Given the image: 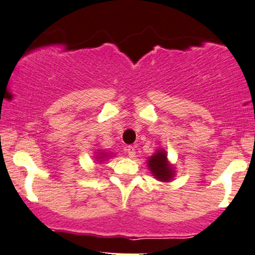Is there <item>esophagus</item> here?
Segmentation results:
<instances>
[{
  "label": "esophagus",
  "mask_w": 255,
  "mask_h": 255,
  "mask_svg": "<svg viewBox=\"0 0 255 255\" xmlns=\"http://www.w3.org/2000/svg\"><path fill=\"white\" fill-rule=\"evenodd\" d=\"M127 152L128 153V157L133 158L135 156V148L133 146H128Z\"/></svg>",
  "instance_id": "1"
}]
</instances>
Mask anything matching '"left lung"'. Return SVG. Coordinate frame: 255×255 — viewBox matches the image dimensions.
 <instances>
[{"label": "left lung", "mask_w": 255, "mask_h": 255, "mask_svg": "<svg viewBox=\"0 0 255 255\" xmlns=\"http://www.w3.org/2000/svg\"><path fill=\"white\" fill-rule=\"evenodd\" d=\"M147 167L151 171L152 176H154L159 181L168 183L173 179L174 168L167 160V153L163 148H159L156 153L148 158Z\"/></svg>", "instance_id": "left-lung-1"}]
</instances>
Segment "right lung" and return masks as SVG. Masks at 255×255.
<instances>
[{"mask_svg":"<svg viewBox=\"0 0 255 255\" xmlns=\"http://www.w3.org/2000/svg\"><path fill=\"white\" fill-rule=\"evenodd\" d=\"M107 157H110V156H108L107 152H105V153H104V152H99L97 156H96V159L103 161V159H105V158H107Z\"/></svg>","mask_w":255,"mask_h":255,"instance_id":"1","label":"right lung"}]
</instances>
